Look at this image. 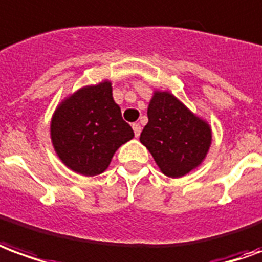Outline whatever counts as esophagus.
<instances>
[{
    "label": "esophagus",
    "instance_id": "obj_1",
    "mask_svg": "<svg viewBox=\"0 0 262 262\" xmlns=\"http://www.w3.org/2000/svg\"><path fill=\"white\" fill-rule=\"evenodd\" d=\"M133 129H134L135 137L138 138V137H140V134H141V125H140V124H137V122H135V124H133Z\"/></svg>",
    "mask_w": 262,
    "mask_h": 262
}]
</instances>
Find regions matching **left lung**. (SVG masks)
<instances>
[{"label":"left lung","instance_id":"left-lung-1","mask_svg":"<svg viewBox=\"0 0 262 262\" xmlns=\"http://www.w3.org/2000/svg\"><path fill=\"white\" fill-rule=\"evenodd\" d=\"M140 141L164 175L181 178L203 162L211 144V128L172 93L155 92Z\"/></svg>","mask_w":262,"mask_h":262}]
</instances>
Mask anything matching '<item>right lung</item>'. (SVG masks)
Masks as SVG:
<instances>
[{
	"instance_id": "right-lung-1",
	"label": "right lung",
	"mask_w": 262,
	"mask_h": 262,
	"mask_svg": "<svg viewBox=\"0 0 262 262\" xmlns=\"http://www.w3.org/2000/svg\"><path fill=\"white\" fill-rule=\"evenodd\" d=\"M133 137L134 131L122 120L108 80L81 87L64 98L51 121L57 157L69 169L84 176L103 173L117 149Z\"/></svg>"
}]
</instances>
